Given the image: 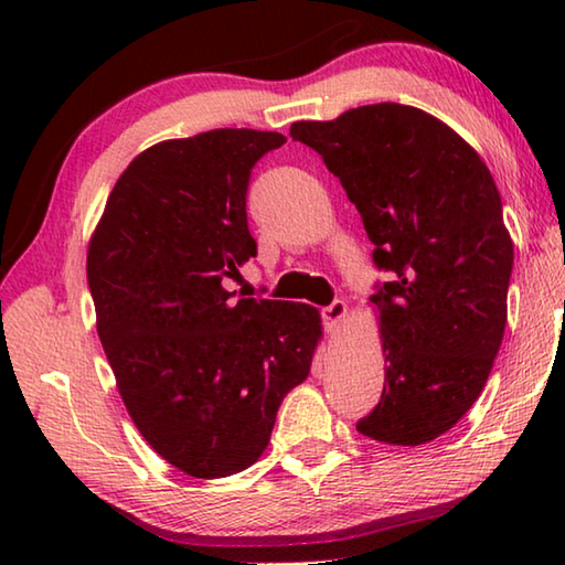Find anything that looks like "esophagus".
Returning a JSON list of instances; mask_svg holds the SVG:
<instances>
[{
    "mask_svg": "<svg viewBox=\"0 0 565 565\" xmlns=\"http://www.w3.org/2000/svg\"><path fill=\"white\" fill-rule=\"evenodd\" d=\"M343 317H347V301L341 299H333L329 306H323L321 309V319H323V329L327 331H339Z\"/></svg>",
    "mask_w": 565,
    "mask_h": 565,
    "instance_id": "esophagus-1",
    "label": "esophagus"
}]
</instances>
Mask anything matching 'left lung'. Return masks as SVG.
<instances>
[{
    "instance_id": "obj_1",
    "label": "left lung",
    "mask_w": 565,
    "mask_h": 565,
    "mask_svg": "<svg viewBox=\"0 0 565 565\" xmlns=\"http://www.w3.org/2000/svg\"><path fill=\"white\" fill-rule=\"evenodd\" d=\"M291 137L339 177L388 274L371 296L386 384L359 434L434 441L473 406L503 341L513 244L491 171L451 127L396 102L294 121Z\"/></svg>"
}]
</instances>
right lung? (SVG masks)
Masks as SVG:
<instances>
[{
  "mask_svg": "<svg viewBox=\"0 0 565 565\" xmlns=\"http://www.w3.org/2000/svg\"><path fill=\"white\" fill-rule=\"evenodd\" d=\"M279 131L169 139L124 169L87 254L104 353L139 434L194 478L244 471L269 446L284 396L309 376V303L234 299L256 256L252 169Z\"/></svg>",
  "mask_w": 565,
  "mask_h": 565,
  "instance_id": "1",
  "label": "right lung"
}]
</instances>
